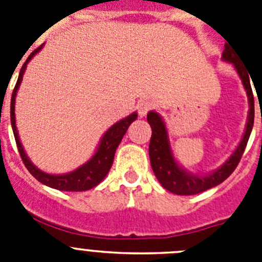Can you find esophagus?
Listing matches in <instances>:
<instances>
[{
    "label": "esophagus",
    "mask_w": 262,
    "mask_h": 262,
    "mask_svg": "<svg viewBox=\"0 0 262 262\" xmlns=\"http://www.w3.org/2000/svg\"><path fill=\"white\" fill-rule=\"evenodd\" d=\"M152 108V103L149 101H140L138 103V113L140 117H144L147 115V113Z\"/></svg>",
    "instance_id": "1"
}]
</instances>
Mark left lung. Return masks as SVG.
Segmentation results:
<instances>
[{
	"label": "left lung",
	"instance_id": "left-lung-1",
	"mask_svg": "<svg viewBox=\"0 0 262 262\" xmlns=\"http://www.w3.org/2000/svg\"><path fill=\"white\" fill-rule=\"evenodd\" d=\"M222 60L231 62L237 72V75L243 82V86L247 92V96H248L249 111L244 135H243L239 145L236 147V149L228 157V160H226V163L222 164L219 168L210 173H206V174H195V173L189 172L187 169L180 165L177 160L174 159V155H173L172 148H170L168 129H166L163 118L160 117L156 111H149L147 115L148 123L152 128L151 142H149L151 166L161 186L170 193L177 194V195H193V194L202 193V191L209 190L211 187L222 184L226 178L230 177L231 173L235 170L237 164H239L243 154H244L252 128H253L254 99L253 93H252L251 81H249V72L240 64L235 50H232V47H230L228 45L224 46Z\"/></svg>",
	"mask_w": 262,
	"mask_h": 262
}]
</instances>
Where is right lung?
<instances>
[{"label": "right lung", "mask_w": 262, "mask_h": 262, "mask_svg": "<svg viewBox=\"0 0 262 262\" xmlns=\"http://www.w3.org/2000/svg\"><path fill=\"white\" fill-rule=\"evenodd\" d=\"M41 45L40 47L36 48L34 52L27 57V60L25 61V64L22 66L19 72V76H18V81L15 84V88L13 90V94H11V102H10V120H11V128H13L14 138H15V143H17L18 151H19L20 157L23 160V164L27 168L30 173H31L34 177L38 180L39 182H41L46 186H50L52 189H57V190L62 191H85L89 190L92 187L97 186L99 182H102L103 178L106 177V174L110 170L111 165H113V161H114V155L117 151L118 145L122 142L124 134H126L127 128L129 127V124L133 123L134 120L138 118L136 113L129 114L128 117L120 119L119 122L114 123L110 128L103 134V136L99 140V144L97 147V151L94 152V155L88 160L86 163L82 164L81 166H78L77 169L72 170L69 173H64V174H50V173H46L43 170L35 166L31 163V160L29 159V156L26 155L25 149H23V145L19 140V135H18V129L15 126V97H17L18 89L20 86V82H22L23 75H25V71L27 68V64H29L30 60L35 56L36 53L43 48Z\"/></svg>", "instance_id": "1"}]
</instances>
